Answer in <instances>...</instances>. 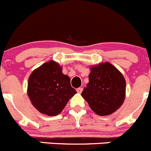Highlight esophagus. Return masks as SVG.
Returning <instances> with one entry per match:
<instances>
[{"instance_id":"34e87169","label":"esophagus","mask_w":151,"mask_h":151,"mask_svg":"<svg viewBox=\"0 0 151 151\" xmlns=\"http://www.w3.org/2000/svg\"><path fill=\"white\" fill-rule=\"evenodd\" d=\"M77 93H79V94H80V93L82 92L83 91V88H81V87H80V88H77Z\"/></svg>"}]
</instances>
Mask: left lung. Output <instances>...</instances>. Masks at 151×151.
Listing matches in <instances>:
<instances>
[{
    "instance_id": "obj_1",
    "label": "left lung",
    "mask_w": 151,
    "mask_h": 151,
    "mask_svg": "<svg viewBox=\"0 0 151 151\" xmlns=\"http://www.w3.org/2000/svg\"><path fill=\"white\" fill-rule=\"evenodd\" d=\"M88 83L81 93L93 112L101 116L115 112L126 96V81L123 74L109 63L90 68Z\"/></svg>"
}]
</instances>
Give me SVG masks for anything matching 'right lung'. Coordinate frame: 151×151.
<instances>
[{"label": "right lung", "instance_id": "right-lung-1", "mask_svg": "<svg viewBox=\"0 0 151 151\" xmlns=\"http://www.w3.org/2000/svg\"><path fill=\"white\" fill-rule=\"evenodd\" d=\"M53 60L44 63L31 73L28 79L27 95L33 106L42 114L57 115L77 91L71 86L68 76Z\"/></svg>", "mask_w": 151, "mask_h": 151}]
</instances>
